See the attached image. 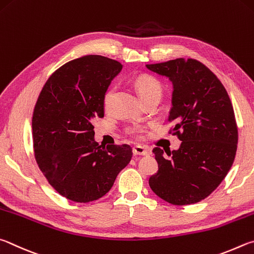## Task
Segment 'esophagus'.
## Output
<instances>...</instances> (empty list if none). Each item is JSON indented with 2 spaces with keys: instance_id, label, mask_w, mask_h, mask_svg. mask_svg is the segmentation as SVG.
Returning <instances> with one entry per match:
<instances>
[{
  "instance_id": "esophagus-1",
  "label": "esophagus",
  "mask_w": 254,
  "mask_h": 254,
  "mask_svg": "<svg viewBox=\"0 0 254 254\" xmlns=\"http://www.w3.org/2000/svg\"><path fill=\"white\" fill-rule=\"evenodd\" d=\"M132 152H134L135 155H139V156H147V155H149V150L143 147V146H136V147L132 148Z\"/></svg>"
}]
</instances>
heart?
Returning <instances> with one entry per match:
<instances>
[{"label":"heart","instance_id":"obj_1","mask_svg":"<svg viewBox=\"0 0 254 254\" xmlns=\"http://www.w3.org/2000/svg\"><path fill=\"white\" fill-rule=\"evenodd\" d=\"M135 87L139 93L141 100L149 99V98H158V99H161V97L163 95V86L161 81L155 77H152V75H139V77L135 80ZM115 90L116 87L110 86L104 93L102 102H104V107L106 109H108L110 107L111 100H113L114 98ZM140 131L141 129L139 127H132L129 129V132L132 135H139Z\"/></svg>","mask_w":254,"mask_h":254}]
</instances>
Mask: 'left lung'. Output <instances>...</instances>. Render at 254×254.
<instances>
[{"label":"left lung","instance_id":"1","mask_svg":"<svg viewBox=\"0 0 254 254\" xmlns=\"http://www.w3.org/2000/svg\"><path fill=\"white\" fill-rule=\"evenodd\" d=\"M146 66L173 83L168 120L175 122L173 131L182 140L173 152L153 149L158 171L149 186L174 205L197 203L221 184L233 164L238 147L233 106L222 82L197 60L180 58Z\"/></svg>","mask_w":254,"mask_h":254}]
</instances>
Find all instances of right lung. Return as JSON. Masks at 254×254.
Listing matches in <instances>:
<instances>
[{
    "label": "right lung",
    "mask_w": 254,
    "mask_h": 254,
    "mask_svg": "<svg viewBox=\"0 0 254 254\" xmlns=\"http://www.w3.org/2000/svg\"><path fill=\"white\" fill-rule=\"evenodd\" d=\"M123 69L90 55L66 62L47 80L32 117L35 161L49 183L70 201L104 196L132 157L129 145H99L92 122L104 117V93Z\"/></svg>",
    "instance_id": "1"
}]
</instances>
